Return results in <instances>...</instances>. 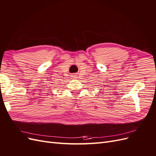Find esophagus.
I'll return each instance as SVG.
<instances>
[{
    "label": "esophagus",
    "mask_w": 156,
    "mask_h": 156,
    "mask_svg": "<svg viewBox=\"0 0 156 156\" xmlns=\"http://www.w3.org/2000/svg\"><path fill=\"white\" fill-rule=\"evenodd\" d=\"M72 78H75V77H76V75H75V74H72Z\"/></svg>",
    "instance_id": "1"
}]
</instances>
